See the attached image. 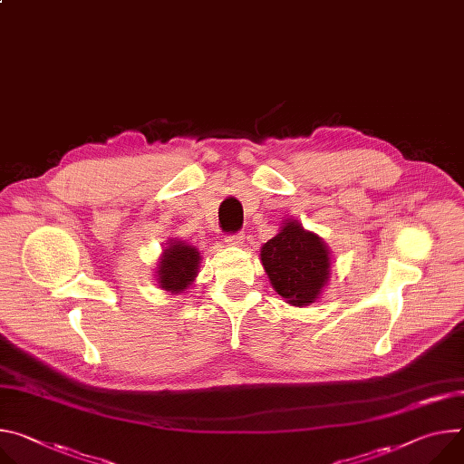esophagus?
<instances>
[{
	"label": "esophagus",
	"mask_w": 464,
	"mask_h": 464,
	"mask_svg": "<svg viewBox=\"0 0 464 464\" xmlns=\"http://www.w3.org/2000/svg\"><path fill=\"white\" fill-rule=\"evenodd\" d=\"M227 246H242L244 244V235L242 233H235V235H227L226 237Z\"/></svg>",
	"instance_id": "esophagus-1"
}]
</instances>
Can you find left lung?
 Returning a JSON list of instances; mask_svg holds the SVG:
<instances>
[{
    "label": "left lung",
    "mask_w": 464,
    "mask_h": 464,
    "mask_svg": "<svg viewBox=\"0 0 464 464\" xmlns=\"http://www.w3.org/2000/svg\"><path fill=\"white\" fill-rule=\"evenodd\" d=\"M261 261L274 290L296 307L314 304L331 270L327 246L298 220H286L261 247Z\"/></svg>",
    "instance_id": "obj_1"
}]
</instances>
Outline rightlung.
Here are the masks:
<instances>
[{
  "mask_svg": "<svg viewBox=\"0 0 464 464\" xmlns=\"http://www.w3.org/2000/svg\"><path fill=\"white\" fill-rule=\"evenodd\" d=\"M199 261V251L194 246L183 240H170L157 265L159 286L172 294L183 292L198 276Z\"/></svg>",
  "mask_w": 464,
  "mask_h": 464,
  "instance_id": "right-lung-1",
  "label": "right lung"
}]
</instances>
